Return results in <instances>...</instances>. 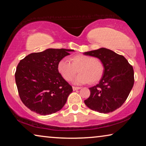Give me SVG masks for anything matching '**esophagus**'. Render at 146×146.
Wrapping results in <instances>:
<instances>
[{"label": "esophagus", "mask_w": 146, "mask_h": 146, "mask_svg": "<svg viewBox=\"0 0 146 146\" xmlns=\"http://www.w3.org/2000/svg\"><path fill=\"white\" fill-rule=\"evenodd\" d=\"M80 89H81V88H80V87H75V86H73V91L80 90Z\"/></svg>", "instance_id": "1"}]
</instances>
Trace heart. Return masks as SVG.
<instances>
[{
  "label": "heart",
  "mask_w": 146,
  "mask_h": 146,
  "mask_svg": "<svg viewBox=\"0 0 146 146\" xmlns=\"http://www.w3.org/2000/svg\"><path fill=\"white\" fill-rule=\"evenodd\" d=\"M71 63L66 58L58 62L57 69L62 76L67 81L75 77L76 73L80 72L75 80L76 84H84L90 82L96 83L102 78L104 72L102 63L93 56L78 55L71 58Z\"/></svg>",
  "instance_id": "b5f03b06"
}]
</instances>
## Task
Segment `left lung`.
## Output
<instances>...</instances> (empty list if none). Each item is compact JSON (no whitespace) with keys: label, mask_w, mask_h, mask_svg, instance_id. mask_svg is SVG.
I'll return each mask as SVG.
<instances>
[{"label":"left lung","mask_w":146,"mask_h":146,"mask_svg":"<svg viewBox=\"0 0 146 146\" xmlns=\"http://www.w3.org/2000/svg\"><path fill=\"white\" fill-rule=\"evenodd\" d=\"M84 54L98 58L104 68L99 83L89 88L91 94L84 100L85 104L101 113L114 111L124 103L133 88L135 79L132 66L123 56L104 48Z\"/></svg>","instance_id":"obj_1"}]
</instances>
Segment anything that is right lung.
I'll use <instances>...</instances> for the list:
<instances>
[{"label": "right lung", "mask_w": 146, "mask_h": 146, "mask_svg": "<svg viewBox=\"0 0 146 146\" xmlns=\"http://www.w3.org/2000/svg\"><path fill=\"white\" fill-rule=\"evenodd\" d=\"M73 49H47L33 53L20 61L15 74L22 102L41 115L60 110L72 93V87L58 72V62Z\"/></svg>", "instance_id": "obj_1"}]
</instances>
